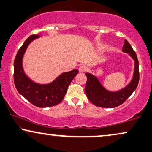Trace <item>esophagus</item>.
<instances>
[{"instance_id":"1","label":"esophagus","mask_w":152,"mask_h":152,"mask_svg":"<svg viewBox=\"0 0 152 152\" xmlns=\"http://www.w3.org/2000/svg\"><path fill=\"white\" fill-rule=\"evenodd\" d=\"M86 70H87V67L85 65L81 66L79 68V71H80V72H84L86 71Z\"/></svg>"}]
</instances>
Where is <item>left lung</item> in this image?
Segmentation results:
<instances>
[{"instance_id":"8db88e82","label":"left lung","mask_w":152,"mask_h":152,"mask_svg":"<svg viewBox=\"0 0 152 152\" xmlns=\"http://www.w3.org/2000/svg\"><path fill=\"white\" fill-rule=\"evenodd\" d=\"M122 51L128 53L134 60V71L132 79L129 84L124 88L115 92L109 91L103 86L96 76L88 72L86 73L87 77L86 94L90 102L96 106L105 108L117 107L124 103L138 86L139 81L138 61L135 51L127 39H125Z\"/></svg>"}]
</instances>
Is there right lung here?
Here are the masks:
<instances>
[{
	"label": "right lung",
	"mask_w": 152,
	"mask_h": 152,
	"mask_svg": "<svg viewBox=\"0 0 152 152\" xmlns=\"http://www.w3.org/2000/svg\"><path fill=\"white\" fill-rule=\"evenodd\" d=\"M38 35H32L26 39L18 51L14 64V80L17 91L33 105L39 107H47L60 103L66 93L68 87L78 73V70L65 72L47 84H40L32 81L25 73L23 58L27 48Z\"/></svg>",
	"instance_id": "right-lung-1"
}]
</instances>
